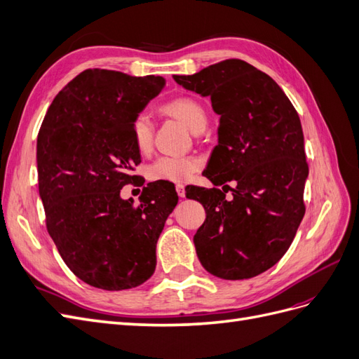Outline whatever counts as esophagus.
<instances>
[{"mask_svg": "<svg viewBox=\"0 0 359 359\" xmlns=\"http://www.w3.org/2000/svg\"><path fill=\"white\" fill-rule=\"evenodd\" d=\"M177 193H178L180 198H186V189H184L182 184H178V186H177Z\"/></svg>", "mask_w": 359, "mask_h": 359, "instance_id": "1", "label": "esophagus"}]
</instances>
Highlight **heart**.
Wrapping results in <instances>:
<instances>
[{"mask_svg": "<svg viewBox=\"0 0 359 359\" xmlns=\"http://www.w3.org/2000/svg\"><path fill=\"white\" fill-rule=\"evenodd\" d=\"M166 112L177 116L180 121L186 124L193 133L203 132L208 124V116L203 106L190 97L173 99L165 106ZM133 145L140 154H145L153 148L154 140V119L148 111H140L135 115L132 126ZM201 166L198 158L189 156H161L153 161L148 168V178L151 181L175 182L181 184L189 181L193 173Z\"/></svg>", "mask_w": 359, "mask_h": 359, "instance_id": "obj_1", "label": "heart"}]
</instances>
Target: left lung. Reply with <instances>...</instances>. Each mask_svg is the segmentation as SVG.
<instances>
[{
  "instance_id": "obj_1",
  "label": "left lung",
  "mask_w": 359,
  "mask_h": 359,
  "mask_svg": "<svg viewBox=\"0 0 359 359\" xmlns=\"http://www.w3.org/2000/svg\"><path fill=\"white\" fill-rule=\"evenodd\" d=\"M173 79L210 97L220 115L219 145L203 175L214 186L236 184L186 193L206 211L193 238L201 264L224 280L262 274L287 252L306 212L309 165L299 116L277 82L243 60ZM226 188L232 201H225Z\"/></svg>"
}]
</instances>
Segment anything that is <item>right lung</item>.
<instances>
[{
  "instance_id": "add662e5",
  "label": "right lung",
  "mask_w": 359,
  "mask_h": 359,
  "mask_svg": "<svg viewBox=\"0 0 359 359\" xmlns=\"http://www.w3.org/2000/svg\"><path fill=\"white\" fill-rule=\"evenodd\" d=\"M161 76L88 69L57 94L37 136L39 193L64 262L86 285L124 290L156 269V245L178 203L170 184L149 182L140 205L119 196L140 153L132 126L165 86Z\"/></svg>"
}]
</instances>
